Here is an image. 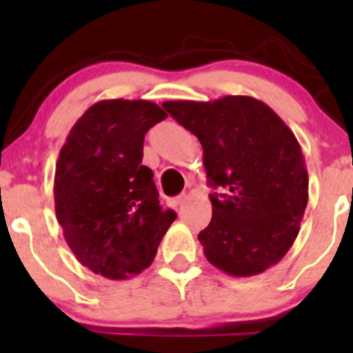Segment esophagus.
<instances>
[{
	"label": "esophagus",
	"instance_id": "obj_1",
	"mask_svg": "<svg viewBox=\"0 0 353 353\" xmlns=\"http://www.w3.org/2000/svg\"><path fill=\"white\" fill-rule=\"evenodd\" d=\"M186 199H188L186 194H181V196H177V198H172V199H169V205L172 206V208H179V206L183 205V203L186 201Z\"/></svg>",
	"mask_w": 353,
	"mask_h": 353
}]
</instances>
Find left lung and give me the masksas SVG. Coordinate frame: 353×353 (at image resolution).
I'll use <instances>...</instances> for the list:
<instances>
[{"mask_svg":"<svg viewBox=\"0 0 353 353\" xmlns=\"http://www.w3.org/2000/svg\"><path fill=\"white\" fill-rule=\"evenodd\" d=\"M162 108L198 137L210 186L225 190L210 194L212 220L198 234L206 259L232 276L276 265L307 206V169L290 128L248 95L169 101Z\"/></svg>","mask_w":353,"mask_h":353,"instance_id":"8db88e82","label":"left lung"}]
</instances>
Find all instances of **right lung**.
I'll list each match as a JSON object with an SVG mask.
<instances>
[{
  "label": "right lung",
  "instance_id": "obj_1",
  "mask_svg": "<svg viewBox=\"0 0 353 353\" xmlns=\"http://www.w3.org/2000/svg\"><path fill=\"white\" fill-rule=\"evenodd\" d=\"M167 114L150 101H101L74 123L59 152L54 206L73 254L110 280L152 265L176 212L162 210L145 134Z\"/></svg>",
  "mask_w": 353,
  "mask_h": 353
}]
</instances>
